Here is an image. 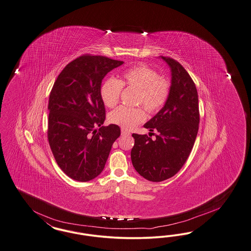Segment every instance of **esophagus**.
Masks as SVG:
<instances>
[{
	"mask_svg": "<svg viewBox=\"0 0 251 251\" xmlns=\"http://www.w3.org/2000/svg\"><path fill=\"white\" fill-rule=\"evenodd\" d=\"M121 134H122V135H128V136L130 135V131H128V130H123V129L121 130Z\"/></svg>",
	"mask_w": 251,
	"mask_h": 251,
	"instance_id": "obj_1",
	"label": "esophagus"
}]
</instances>
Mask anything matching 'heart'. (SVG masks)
<instances>
[{
  "label": "heart",
  "instance_id": "1",
  "mask_svg": "<svg viewBox=\"0 0 251 251\" xmlns=\"http://www.w3.org/2000/svg\"><path fill=\"white\" fill-rule=\"evenodd\" d=\"M122 86L138 91L136 104H143L148 112L158 111L164 105L171 85L164 78L159 77L155 69L147 66H136L127 69L121 75V79L107 78L100 89V96L104 105L114 107L121 97ZM146 120L143 108H128L120 106L108 115L110 123L123 129H132Z\"/></svg>",
  "mask_w": 251,
  "mask_h": 251
}]
</instances>
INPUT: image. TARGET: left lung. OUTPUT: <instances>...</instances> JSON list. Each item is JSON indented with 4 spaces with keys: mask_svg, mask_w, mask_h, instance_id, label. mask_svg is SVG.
<instances>
[{
    "mask_svg": "<svg viewBox=\"0 0 251 251\" xmlns=\"http://www.w3.org/2000/svg\"><path fill=\"white\" fill-rule=\"evenodd\" d=\"M159 57L171 69L170 95L164 106L144 125L158 134L152 140L133 133L130 152L134 169L150 182L165 181L182 169L199 131V95L193 79L179 62Z\"/></svg>",
    "mask_w": 251,
    "mask_h": 251,
    "instance_id": "8db88e82",
    "label": "left lung"
}]
</instances>
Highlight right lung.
<instances>
[{
  "label": "right lung",
  "instance_id": "add662e5",
  "mask_svg": "<svg viewBox=\"0 0 251 251\" xmlns=\"http://www.w3.org/2000/svg\"><path fill=\"white\" fill-rule=\"evenodd\" d=\"M123 63L85 54L68 64L52 86L48 141L55 161L73 180L88 182L102 173L121 135L118 125L103 126L105 109L100 89L104 76Z\"/></svg>",
  "mask_w": 251,
  "mask_h": 251
}]
</instances>
